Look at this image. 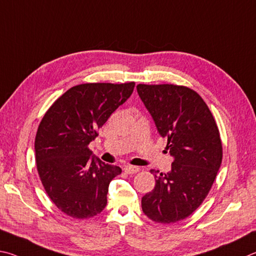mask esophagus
Instances as JSON below:
<instances>
[{
	"mask_svg": "<svg viewBox=\"0 0 256 256\" xmlns=\"http://www.w3.org/2000/svg\"><path fill=\"white\" fill-rule=\"evenodd\" d=\"M124 171L128 174H135L137 172H140V168L132 166V165H126V166L124 168Z\"/></svg>",
	"mask_w": 256,
	"mask_h": 256,
	"instance_id": "esophagus-1",
	"label": "esophagus"
}]
</instances>
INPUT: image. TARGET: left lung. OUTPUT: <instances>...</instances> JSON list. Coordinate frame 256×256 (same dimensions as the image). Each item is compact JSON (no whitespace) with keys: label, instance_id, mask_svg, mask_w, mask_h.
<instances>
[{"label":"left lung","instance_id":"1","mask_svg":"<svg viewBox=\"0 0 256 256\" xmlns=\"http://www.w3.org/2000/svg\"><path fill=\"white\" fill-rule=\"evenodd\" d=\"M137 92L168 138L174 160L168 173L155 174V188L142 198V212L155 222L186 219L204 202L222 160L220 134L198 93L183 85L138 84Z\"/></svg>","mask_w":256,"mask_h":256}]
</instances>
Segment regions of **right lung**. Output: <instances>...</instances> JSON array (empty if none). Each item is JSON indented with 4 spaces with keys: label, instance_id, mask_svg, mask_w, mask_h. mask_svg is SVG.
Here are the masks:
<instances>
[{
    "label": "right lung",
    "instance_id": "obj_1",
    "mask_svg": "<svg viewBox=\"0 0 256 256\" xmlns=\"http://www.w3.org/2000/svg\"><path fill=\"white\" fill-rule=\"evenodd\" d=\"M134 88L135 82L75 85L40 121L34 140L38 174L49 198L67 216L88 219L106 208L109 184L121 168L91 158L88 144Z\"/></svg>",
    "mask_w": 256,
    "mask_h": 256
}]
</instances>
